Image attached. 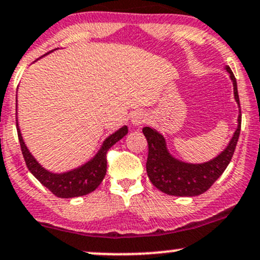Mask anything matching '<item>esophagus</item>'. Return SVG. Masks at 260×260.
<instances>
[{
	"mask_svg": "<svg viewBox=\"0 0 260 260\" xmlns=\"http://www.w3.org/2000/svg\"><path fill=\"white\" fill-rule=\"evenodd\" d=\"M146 121H147V117L143 112L137 111L131 116V122H132V124L136 125V127H139V125L143 124Z\"/></svg>",
	"mask_w": 260,
	"mask_h": 260,
	"instance_id": "obj_1",
	"label": "esophagus"
}]
</instances>
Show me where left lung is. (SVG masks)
<instances>
[{"label": "left lung", "instance_id": "obj_1", "mask_svg": "<svg viewBox=\"0 0 260 260\" xmlns=\"http://www.w3.org/2000/svg\"><path fill=\"white\" fill-rule=\"evenodd\" d=\"M225 70L233 82L234 98L240 108L236 77L229 66H225ZM240 124H242V113L239 111L238 127L226 148L209 162L199 163V165L176 159L167 148L165 137L153 128L144 127L142 132L148 142V158H147L146 168L152 184L160 192L169 196L194 197L207 192L213 183L222 176L232 160L239 138Z\"/></svg>", "mask_w": 260, "mask_h": 260}]
</instances>
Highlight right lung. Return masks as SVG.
<instances>
[{
  "label": "right lung",
  "instance_id": "1",
  "mask_svg": "<svg viewBox=\"0 0 260 260\" xmlns=\"http://www.w3.org/2000/svg\"><path fill=\"white\" fill-rule=\"evenodd\" d=\"M16 125H17L21 151L28 171L36 177L41 184L45 185L47 189H50L54 196L59 197V198H75V197L86 196L93 192L95 188L102 183L106 172H107L108 149L128 133L127 125H123L113 135L106 138L101 149L91 160H88L78 168L64 172V173H52V172H48L47 169L43 168L35 159L34 155L29 153L28 148L24 144L23 138H22L21 131L18 128V122H16Z\"/></svg>",
  "mask_w": 260,
  "mask_h": 260
}]
</instances>
